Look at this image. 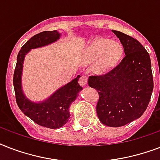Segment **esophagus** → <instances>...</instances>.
<instances>
[{"label": "esophagus", "instance_id": "esophagus-1", "mask_svg": "<svg viewBox=\"0 0 160 160\" xmlns=\"http://www.w3.org/2000/svg\"><path fill=\"white\" fill-rule=\"evenodd\" d=\"M79 84H80L81 86H85L87 85V78L85 76H81L79 80Z\"/></svg>", "mask_w": 160, "mask_h": 160}]
</instances>
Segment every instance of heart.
I'll use <instances>...</instances> for the list:
<instances>
[{
	"label": "heart",
	"mask_w": 160,
	"mask_h": 160,
	"mask_svg": "<svg viewBox=\"0 0 160 160\" xmlns=\"http://www.w3.org/2000/svg\"><path fill=\"white\" fill-rule=\"evenodd\" d=\"M124 52L119 42L106 38H98L83 51L81 59L85 64L95 63L94 70L98 74H105L114 67Z\"/></svg>",
	"instance_id": "heart-1"
}]
</instances>
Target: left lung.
Here are the masks:
<instances>
[{"label":"left lung","mask_w":160,"mask_h":160,"mask_svg":"<svg viewBox=\"0 0 160 160\" xmlns=\"http://www.w3.org/2000/svg\"><path fill=\"white\" fill-rule=\"evenodd\" d=\"M124 47L121 62L105 75L90 76L88 85L100 95L96 112L102 124L120 127L139 119L151 98V61L144 47L131 36L114 31Z\"/></svg>","instance_id":"1"}]
</instances>
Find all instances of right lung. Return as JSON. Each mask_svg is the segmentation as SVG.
<instances>
[{
    "mask_svg": "<svg viewBox=\"0 0 160 160\" xmlns=\"http://www.w3.org/2000/svg\"><path fill=\"white\" fill-rule=\"evenodd\" d=\"M57 31H43L31 37L19 51L14 72L13 85L16 103L25 115L41 126L58 129L64 126L70 119V106L79 95L83 88L78 84L80 75L59 88L43 101L34 102L26 97L22 89L23 63L26 55L31 49L40 48L52 44L60 38Z\"/></svg>",
    "mask_w": 160,
    "mask_h": 160,
    "instance_id": "obj_1",
    "label": "right lung"
}]
</instances>
